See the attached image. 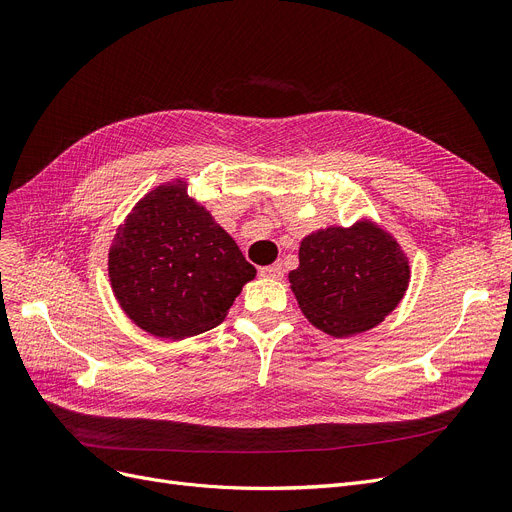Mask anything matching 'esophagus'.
Listing matches in <instances>:
<instances>
[{"mask_svg":"<svg viewBox=\"0 0 512 512\" xmlns=\"http://www.w3.org/2000/svg\"><path fill=\"white\" fill-rule=\"evenodd\" d=\"M260 275L266 279H281L283 277V269L281 264H269V266H262Z\"/></svg>","mask_w":512,"mask_h":512,"instance_id":"obj_1","label":"esophagus"}]
</instances>
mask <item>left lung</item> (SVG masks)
Segmentation results:
<instances>
[{"label":"left lung","mask_w":512,"mask_h":512,"mask_svg":"<svg viewBox=\"0 0 512 512\" xmlns=\"http://www.w3.org/2000/svg\"><path fill=\"white\" fill-rule=\"evenodd\" d=\"M300 266L287 275L306 319L327 335L377 327L402 302L410 264L400 241L373 218L325 227L300 241Z\"/></svg>","instance_id":"left-lung-1"}]
</instances>
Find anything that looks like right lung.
<instances>
[{"instance_id":"right-lung-1","label":"right lung","mask_w":512,"mask_h":512,"mask_svg":"<svg viewBox=\"0 0 512 512\" xmlns=\"http://www.w3.org/2000/svg\"><path fill=\"white\" fill-rule=\"evenodd\" d=\"M187 185L177 177L145 193L108 250L118 306L145 333L173 342L221 325L256 277L235 239Z\"/></svg>"}]
</instances>
